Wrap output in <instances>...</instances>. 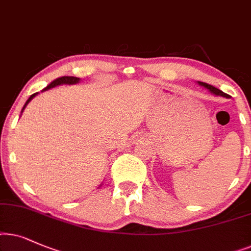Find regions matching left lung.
Here are the masks:
<instances>
[{"label": "left lung", "mask_w": 251, "mask_h": 251, "mask_svg": "<svg viewBox=\"0 0 251 251\" xmlns=\"http://www.w3.org/2000/svg\"><path fill=\"white\" fill-rule=\"evenodd\" d=\"M198 83H199L200 86L204 87L205 89H208V91H209L210 93H212L213 95H216V96H223V98H226V99H229V98H230V96H229L228 94H226V93L222 92V91H220V89L216 88V87H213V86H211V85H209V83H206V82H202V81H198Z\"/></svg>", "instance_id": "8db88e82"}]
</instances>
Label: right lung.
Here are the masks:
<instances>
[{
    "mask_svg": "<svg viewBox=\"0 0 251 251\" xmlns=\"http://www.w3.org/2000/svg\"><path fill=\"white\" fill-rule=\"evenodd\" d=\"M79 81H80V78H76V76H61V78L55 79V80H53L52 82H50L49 85L46 87V88H43V89H42V92L48 91V89H50V88H53V87L59 86V85H75V83H78ZM38 94H39V93H34V94L29 96L28 100H27V101H26V103L24 104V106H23V109H22V113H23V111H24V110H25L26 105H27L28 103L31 102L32 100L34 99L35 96L38 95ZM100 186H101V185H100Z\"/></svg>",
    "mask_w": 251,
    "mask_h": 251,
    "instance_id": "right-lung-1",
    "label": "right lung"
}]
</instances>
